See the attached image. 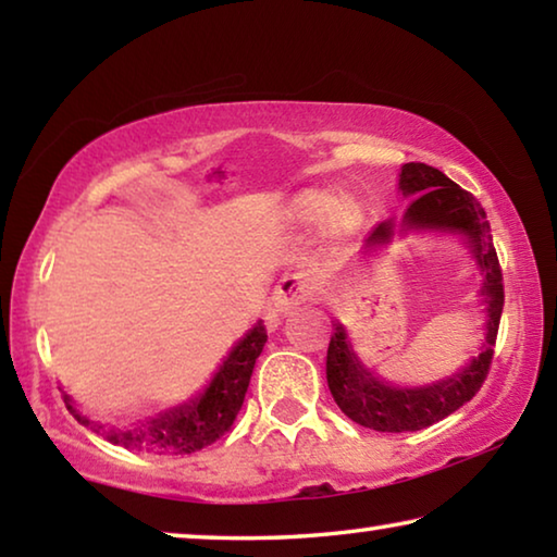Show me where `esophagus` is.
<instances>
[{
	"mask_svg": "<svg viewBox=\"0 0 557 557\" xmlns=\"http://www.w3.org/2000/svg\"><path fill=\"white\" fill-rule=\"evenodd\" d=\"M310 289H312L310 282H307L302 275H289L282 280L270 297V307H268L270 327L277 325L280 314H289L297 305L310 300Z\"/></svg>",
	"mask_w": 557,
	"mask_h": 557,
	"instance_id": "1",
	"label": "esophagus"
}]
</instances>
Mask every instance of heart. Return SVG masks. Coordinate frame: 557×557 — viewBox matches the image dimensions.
Returning <instances> with one entry per match:
<instances>
[{
    "label": "heart",
    "instance_id": "heart-1",
    "mask_svg": "<svg viewBox=\"0 0 557 557\" xmlns=\"http://www.w3.org/2000/svg\"><path fill=\"white\" fill-rule=\"evenodd\" d=\"M287 218L297 227H310L320 222L325 237L345 239L355 235L364 222V205L352 193L310 187L289 199Z\"/></svg>",
    "mask_w": 557,
    "mask_h": 557
}]
</instances>
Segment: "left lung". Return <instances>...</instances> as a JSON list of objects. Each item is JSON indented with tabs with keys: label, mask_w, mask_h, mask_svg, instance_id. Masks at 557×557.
I'll use <instances>...</instances> for the list:
<instances>
[{
	"label": "left lung",
	"mask_w": 557,
	"mask_h": 557,
	"mask_svg": "<svg viewBox=\"0 0 557 557\" xmlns=\"http://www.w3.org/2000/svg\"><path fill=\"white\" fill-rule=\"evenodd\" d=\"M397 193L403 199H410L408 210L400 220H385L370 232L364 239V255L385 252L395 237L408 235L460 239L480 285L478 297L485 312V332L475 355L460 370L425 385H395L360 360L345 325L335 322L325 362L327 387L347 418L377 433H414L472 400L491 370L505 300L500 264L483 205L447 174L422 162L403 164Z\"/></svg>",
	"instance_id": "left-lung-1"
}]
</instances>
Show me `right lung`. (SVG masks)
<instances>
[{"label":"right lung","instance_id":"obj_1","mask_svg":"<svg viewBox=\"0 0 557 557\" xmlns=\"http://www.w3.org/2000/svg\"><path fill=\"white\" fill-rule=\"evenodd\" d=\"M264 343H268V330H264L262 320H257L232 345V350L222 358L210 383L197 395L187 397L185 403L172 405V408L147 414V418L127 422L92 420L87 412H82L70 395L62 393L64 405L79 425L95 430L104 440H110L112 445L147 455H160V458L197 453L225 435L232 422H235L237 412L243 410L255 362L260 358Z\"/></svg>","mask_w":557,"mask_h":557}]
</instances>
